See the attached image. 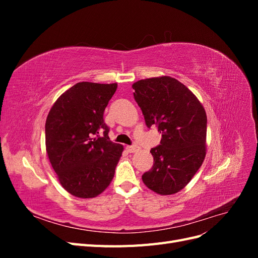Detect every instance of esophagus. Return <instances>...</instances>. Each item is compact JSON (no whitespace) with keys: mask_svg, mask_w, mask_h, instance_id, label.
I'll return each instance as SVG.
<instances>
[{"mask_svg":"<svg viewBox=\"0 0 258 258\" xmlns=\"http://www.w3.org/2000/svg\"><path fill=\"white\" fill-rule=\"evenodd\" d=\"M126 150L129 152V153H136L140 150V147L138 145H129L126 147Z\"/></svg>","mask_w":258,"mask_h":258,"instance_id":"obj_1","label":"esophagus"}]
</instances>
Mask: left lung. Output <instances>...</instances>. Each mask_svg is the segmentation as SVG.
Instances as JSON below:
<instances>
[{"instance_id":"obj_1","label":"left lung","mask_w":258,"mask_h":258,"mask_svg":"<svg viewBox=\"0 0 258 258\" xmlns=\"http://www.w3.org/2000/svg\"><path fill=\"white\" fill-rule=\"evenodd\" d=\"M148 128L161 134L151 150L154 165L143 183L159 195H172L190 182L206 157L207 114L197 97L170 76L152 77L132 85Z\"/></svg>"}]
</instances>
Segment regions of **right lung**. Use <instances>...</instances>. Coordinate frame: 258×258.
Wrapping results in <instances>:
<instances>
[{"mask_svg": "<svg viewBox=\"0 0 258 258\" xmlns=\"http://www.w3.org/2000/svg\"><path fill=\"white\" fill-rule=\"evenodd\" d=\"M117 84L77 83L58 98L45 124L49 161L63 188L93 198L106 189L123 151L110 141L103 119Z\"/></svg>", "mask_w": 258, "mask_h": 258, "instance_id": "add662e5", "label": "right lung"}]
</instances>
